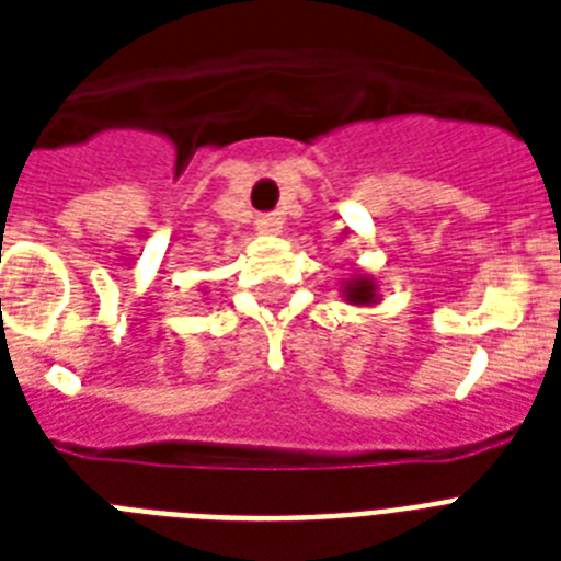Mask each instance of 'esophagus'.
<instances>
[{
	"mask_svg": "<svg viewBox=\"0 0 561 561\" xmlns=\"http://www.w3.org/2000/svg\"><path fill=\"white\" fill-rule=\"evenodd\" d=\"M255 227L264 236H276V232H282V218L279 215H262V218L255 220Z\"/></svg>",
	"mask_w": 561,
	"mask_h": 561,
	"instance_id": "esophagus-1",
	"label": "esophagus"
}]
</instances>
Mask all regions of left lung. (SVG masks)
<instances>
[{"instance_id": "8db88e82", "label": "left lung", "mask_w": 561, "mask_h": 561, "mask_svg": "<svg viewBox=\"0 0 561 561\" xmlns=\"http://www.w3.org/2000/svg\"><path fill=\"white\" fill-rule=\"evenodd\" d=\"M341 297L350 306H378L381 302V290H378L375 276H369V273H355V276L341 282Z\"/></svg>"}]
</instances>
